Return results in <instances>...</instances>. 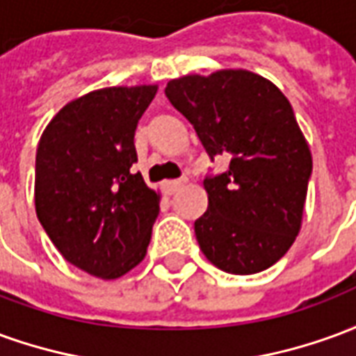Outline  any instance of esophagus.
Wrapping results in <instances>:
<instances>
[{
    "label": "esophagus",
    "instance_id": "1",
    "mask_svg": "<svg viewBox=\"0 0 356 356\" xmlns=\"http://www.w3.org/2000/svg\"><path fill=\"white\" fill-rule=\"evenodd\" d=\"M185 183H186V179H175V181H165V183H163V191H165V193H168V194L177 193L179 188L185 185Z\"/></svg>",
    "mask_w": 356,
    "mask_h": 356
}]
</instances>
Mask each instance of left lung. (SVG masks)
<instances>
[{
	"label": "left lung",
	"instance_id": "1",
	"mask_svg": "<svg viewBox=\"0 0 356 356\" xmlns=\"http://www.w3.org/2000/svg\"><path fill=\"white\" fill-rule=\"evenodd\" d=\"M170 102L209 158L229 170L204 181L208 209L194 221L202 254L231 275L273 267L301 231L311 148L290 101L259 74L223 68L168 81Z\"/></svg>",
	"mask_w": 356,
	"mask_h": 356
}]
</instances>
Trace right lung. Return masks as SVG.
Listing matches in <instances>:
<instances>
[{
	"label": "right lung",
	"mask_w": 356,
	"mask_h": 356,
	"mask_svg": "<svg viewBox=\"0 0 356 356\" xmlns=\"http://www.w3.org/2000/svg\"><path fill=\"white\" fill-rule=\"evenodd\" d=\"M158 86H116L66 102L35 154V213L74 267L114 280L147 255L162 194L147 186L135 129Z\"/></svg>",
	"instance_id": "obj_1"
}]
</instances>
